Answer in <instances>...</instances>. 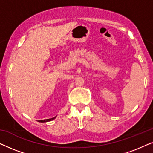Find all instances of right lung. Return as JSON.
Returning a JSON list of instances; mask_svg holds the SVG:
<instances>
[{"label": "right lung", "instance_id": "obj_1", "mask_svg": "<svg viewBox=\"0 0 153 153\" xmlns=\"http://www.w3.org/2000/svg\"><path fill=\"white\" fill-rule=\"evenodd\" d=\"M56 117H54V118H50V119H46V120H39V122H41V123H45V122H48V121H51L52 120H53L54 118H55Z\"/></svg>", "mask_w": 153, "mask_h": 153}]
</instances>
